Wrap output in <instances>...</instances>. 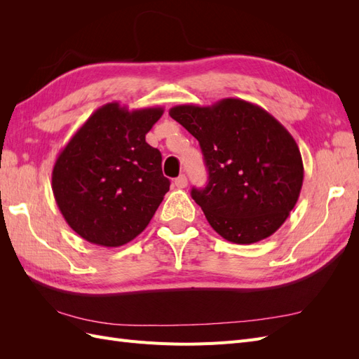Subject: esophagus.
<instances>
[{
  "label": "esophagus",
  "mask_w": 359,
  "mask_h": 359,
  "mask_svg": "<svg viewBox=\"0 0 359 359\" xmlns=\"http://www.w3.org/2000/svg\"><path fill=\"white\" fill-rule=\"evenodd\" d=\"M175 186L178 189H186L187 187V177L186 175H180L177 180H175Z\"/></svg>",
  "instance_id": "esophagus-1"
}]
</instances>
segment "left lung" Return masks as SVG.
Here are the masks:
<instances>
[{
  "instance_id": "obj_1",
  "label": "left lung",
  "mask_w": 359,
  "mask_h": 359,
  "mask_svg": "<svg viewBox=\"0 0 359 359\" xmlns=\"http://www.w3.org/2000/svg\"><path fill=\"white\" fill-rule=\"evenodd\" d=\"M169 115L199 140L208 184L191 189L212 229L253 244L286 222L299 198L304 166L295 139L262 107L241 99L180 104Z\"/></svg>"
}]
</instances>
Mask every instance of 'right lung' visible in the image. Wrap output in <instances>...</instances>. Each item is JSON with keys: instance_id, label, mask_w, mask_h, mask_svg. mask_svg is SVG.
Listing matches in <instances>:
<instances>
[{"instance_id": "right-lung-1", "label": "right lung", "mask_w": 359, "mask_h": 359, "mask_svg": "<svg viewBox=\"0 0 359 359\" xmlns=\"http://www.w3.org/2000/svg\"><path fill=\"white\" fill-rule=\"evenodd\" d=\"M163 107H99L73 135L52 170L64 220L85 241L119 247L142 232L169 191L161 154L145 135Z\"/></svg>"}]
</instances>
